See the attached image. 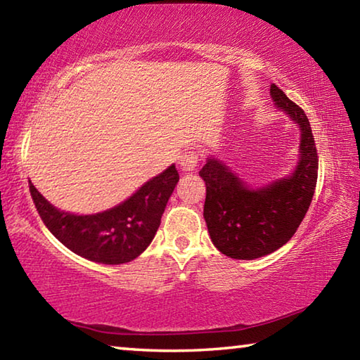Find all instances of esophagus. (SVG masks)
<instances>
[{"label":"esophagus","instance_id":"34e87169","mask_svg":"<svg viewBox=\"0 0 360 360\" xmlns=\"http://www.w3.org/2000/svg\"><path fill=\"white\" fill-rule=\"evenodd\" d=\"M197 163H198V154L195 150H187L179 158V167L182 172H188V173L195 172Z\"/></svg>","mask_w":360,"mask_h":360}]
</instances>
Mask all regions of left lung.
<instances>
[{
  "label": "left lung",
  "instance_id": "obj_1",
  "mask_svg": "<svg viewBox=\"0 0 360 360\" xmlns=\"http://www.w3.org/2000/svg\"><path fill=\"white\" fill-rule=\"evenodd\" d=\"M275 105L302 130L295 172L262 188H251L231 169L208 158L200 172L206 184L203 216L212 245L231 259L252 260L275 252L294 236L311 205L318 182V150L303 109L271 84Z\"/></svg>",
  "mask_w": 360,
  "mask_h": 360
}]
</instances>
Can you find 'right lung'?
<instances>
[{
  "label": "right lung",
  "mask_w": 360,
  "mask_h": 360,
  "mask_svg": "<svg viewBox=\"0 0 360 360\" xmlns=\"http://www.w3.org/2000/svg\"><path fill=\"white\" fill-rule=\"evenodd\" d=\"M179 173L174 165L105 212L76 216L52 206L30 181L36 211L51 233L72 252L106 265L127 264L150 245Z\"/></svg>",
  "instance_id": "obj_1"
}]
</instances>
